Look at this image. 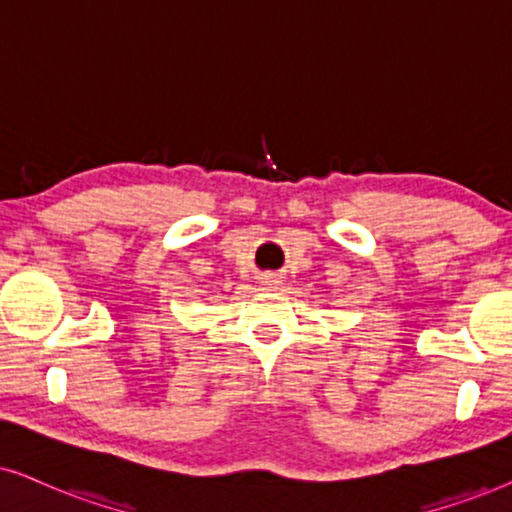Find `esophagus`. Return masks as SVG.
Here are the masks:
<instances>
[{
  "label": "esophagus",
  "instance_id": "esophagus-1",
  "mask_svg": "<svg viewBox=\"0 0 512 512\" xmlns=\"http://www.w3.org/2000/svg\"><path fill=\"white\" fill-rule=\"evenodd\" d=\"M278 283H281V281H278V278H276V276H271V274L262 278V285H264V288H276Z\"/></svg>",
  "mask_w": 512,
  "mask_h": 512
}]
</instances>
